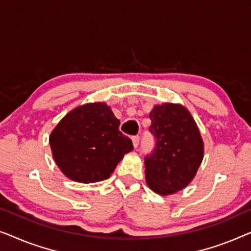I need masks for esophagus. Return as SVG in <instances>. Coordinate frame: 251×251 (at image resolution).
I'll return each mask as SVG.
<instances>
[{"instance_id":"34e87169","label":"esophagus","mask_w":251,"mask_h":251,"mask_svg":"<svg viewBox=\"0 0 251 251\" xmlns=\"http://www.w3.org/2000/svg\"><path fill=\"white\" fill-rule=\"evenodd\" d=\"M132 144H133V147H138V145H139V136H133L132 137Z\"/></svg>"}]
</instances>
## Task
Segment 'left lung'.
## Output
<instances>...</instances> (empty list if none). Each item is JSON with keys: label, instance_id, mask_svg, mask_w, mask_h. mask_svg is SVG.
I'll return each instance as SVG.
<instances>
[{"label": "left lung", "instance_id": "8db88e82", "mask_svg": "<svg viewBox=\"0 0 251 251\" xmlns=\"http://www.w3.org/2000/svg\"><path fill=\"white\" fill-rule=\"evenodd\" d=\"M155 149L145 157L146 183L160 195L183 190L203 159V142L191 113L180 104L155 105L150 113Z\"/></svg>", "mask_w": 251, "mask_h": 251}]
</instances>
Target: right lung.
I'll use <instances>...</instances> for the list:
<instances>
[{
    "label": "right lung",
    "instance_id": "right-lung-1",
    "mask_svg": "<svg viewBox=\"0 0 251 251\" xmlns=\"http://www.w3.org/2000/svg\"><path fill=\"white\" fill-rule=\"evenodd\" d=\"M120 120L105 102H90L67 113L51 132L52 156L65 176L78 183L105 180L133 150L119 130Z\"/></svg>",
    "mask_w": 251,
    "mask_h": 251
}]
</instances>
